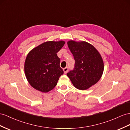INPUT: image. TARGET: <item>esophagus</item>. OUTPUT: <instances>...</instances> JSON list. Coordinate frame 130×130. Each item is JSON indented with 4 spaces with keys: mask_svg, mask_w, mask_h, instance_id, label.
<instances>
[{
    "mask_svg": "<svg viewBox=\"0 0 130 130\" xmlns=\"http://www.w3.org/2000/svg\"><path fill=\"white\" fill-rule=\"evenodd\" d=\"M68 70H69V68L68 67H66L64 69H63V71H64V74H66L68 72Z\"/></svg>",
    "mask_w": 130,
    "mask_h": 130,
    "instance_id": "obj_1",
    "label": "esophagus"
}]
</instances>
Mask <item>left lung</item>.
<instances>
[{
	"label": "left lung",
	"instance_id": "8db88e82",
	"mask_svg": "<svg viewBox=\"0 0 130 130\" xmlns=\"http://www.w3.org/2000/svg\"><path fill=\"white\" fill-rule=\"evenodd\" d=\"M68 47L75 60V68L67 74L76 88L86 90L101 79L104 71V62L93 45L85 41L68 42Z\"/></svg>",
	"mask_w": 130,
	"mask_h": 130
}]
</instances>
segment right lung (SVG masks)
<instances>
[{
    "label": "right lung",
    "instance_id": "1",
    "mask_svg": "<svg viewBox=\"0 0 130 130\" xmlns=\"http://www.w3.org/2000/svg\"><path fill=\"white\" fill-rule=\"evenodd\" d=\"M65 42L48 41L32 49L25 60L24 70L28 82L33 88L42 92L52 90L61 75L60 59L57 53Z\"/></svg>",
    "mask_w": 130,
    "mask_h": 130
}]
</instances>
